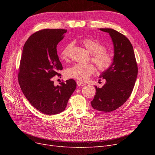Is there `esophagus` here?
I'll list each match as a JSON object with an SVG mask.
<instances>
[{
    "mask_svg": "<svg viewBox=\"0 0 155 155\" xmlns=\"http://www.w3.org/2000/svg\"><path fill=\"white\" fill-rule=\"evenodd\" d=\"M77 85L79 87H83V86H85L86 84L85 83H83L81 81H77Z\"/></svg>",
    "mask_w": 155,
    "mask_h": 155,
    "instance_id": "obj_1",
    "label": "esophagus"
}]
</instances>
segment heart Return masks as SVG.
<instances>
[{
	"instance_id": "b5f03b06",
	"label": "heart",
	"mask_w": 155,
	"mask_h": 155,
	"mask_svg": "<svg viewBox=\"0 0 155 155\" xmlns=\"http://www.w3.org/2000/svg\"><path fill=\"white\" fill-rule=\"evenodd\" d=\"M84 46L92 54L91 60L96 64L97 69L101 72L109 69L114 61V58L110 51L105 50V46L98 41L85 38L82 40ZM73 46V43L67 44L61 51V58L62 59L68 60L70 50ZM95 72V67L92 64H76L67 68L65 70V74L68 78H72L81 81H85Z\"/></svg>"
}]
</instances>
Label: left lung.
<instances>
[{
	"mask_svg": "<svg viewBox=\"0 0 155 155\" xmlns=\"http://www.w3.org/2000/svg\"><path fill=\"white\" fill-rule=\"evenodd\" d=\"M109 33L114 45V61L100 76L106 80L101 88H96L91 105L99 111L109 112L122 105L133 90L138 67L132 45L127 37L111 28H100Z\"/></svg>",
	"mask_w": 155,
	"mask_h": 155,
	"instance_id": "obj_1",
	"label": "left lung"
}]
</instances>
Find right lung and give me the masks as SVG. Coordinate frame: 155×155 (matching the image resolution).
<instances>
[{"label": "right lung", "instance_id": "obj_1", "mask_svg": "<svg viewBox=\"0 0 155 155\" xmlns=\"http://www.w3.org/2000/svg\"><path fill=\"white\" fill-rule=\"evenodd\" d=\"M67 31L39 30L29 37L22 49L18 83L30 104L45 114L63 112L76 88L72 79L55 86L52 78L55 75L61 76L58 72L63 69L56 48Z\"/></svg>", "mask_w": 155, "mask_h": 155}]
</instances>
